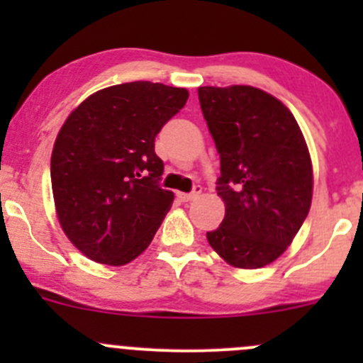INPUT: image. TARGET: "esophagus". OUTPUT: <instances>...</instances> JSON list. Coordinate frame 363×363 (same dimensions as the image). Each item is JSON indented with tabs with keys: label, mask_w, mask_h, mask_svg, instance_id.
Listing matches in <instances>:
<instances>
[{
	"label": "esophagus",
	"mask_w": 363,
	"mask_h": 363,
	"mask_svg": "<svg viewBox=\"0 0 363 363\" xmlns=\"http://www.w3.org/2000/svg\"><path fill=\"white\" fill-rule=\"evenodd\" d=\"M200 193H202V186H195V189H193L191 193H179L177 196L182 202H193V200L199 199Z\"/></svg>",
	"instance_id": "esophagus-1"
}]
</instances>
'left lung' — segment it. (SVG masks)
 Returning <instances> with one entry per match:
<instances>
[{"instance_id":"obj_1","label":"left lung","mask_w":363,"mask_h":363,"mask_svg":"<svg viewBox=\"0 0 363 363\" xmlns=\"http://www.w3.org/2000/svg\"><path fill=\"white\" fill-rule=\"evenodd\" d=\"M221 160L218 195L226 205L211 247L230 265L259 269L279 258L306 221L313 167L294 113L251 86L199 87Z\"/></svg>"}]
</instances>
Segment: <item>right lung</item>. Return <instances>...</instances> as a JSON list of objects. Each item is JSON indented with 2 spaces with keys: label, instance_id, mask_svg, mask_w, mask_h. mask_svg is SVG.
Wrapping results in <instances>:
<instances>
[{
  "label": "right lung",
  "instance_id": "add662e5",
  "mask_svg": "<svg viewBox=\"0 0 363 363\" xmlns=\"http://www.w3.org/2000/svg\"><path fill=\"white\" fill-rule=\"evenodd\" d=\"M188 96L182 87L126 82L91 94L65 121L50 181L61 228L87 258L124 265L151 244L174 202L160 186L155 138Z\"/></svg>",
  "mask_w": 363,
  "mask_h": 363
}]
</instances>
